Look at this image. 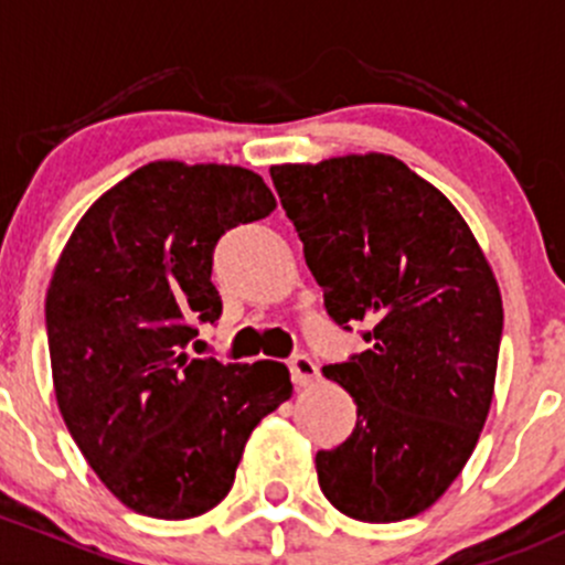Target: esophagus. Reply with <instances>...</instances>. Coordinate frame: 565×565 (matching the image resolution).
<instances>
[{
  "label": "esophagus",
  "mask_w": 565,
  "mask_h": 565,
  "mask_svg": "<svg viewBox=\"0 0 565 565\" xmlns=\"http://www.w3.org/2000/svg\"><path fill=\"white\" fill-rule=\"evenodd\" d=\"M288 367H290V381H294L296 386H310V383L318 377V364L312 362L307 353H296V356L288 362Z\"/></svg>",
  "instance_id": "1"
}]
</instances>
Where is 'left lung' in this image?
<instances>
[{
    "label": "left lung",
    "instance_id": "obj_1",
    "mask_svg": "<svg viewBox=\"0 0 565 565\" xmlns=\"http://www.w3.org/2000/svg\"><path fill=\"white\" fill-rule=\"evenodd\" d=\"M269 173L331 321L370 323L367 351L323 367L356 403V427L318 451V484L353 520H408L449 490L490 413L495 277L449 198L394 157Z\"/></svg>",
    "mask_w": 565,
    "mask_h": 565
}]
</instances>
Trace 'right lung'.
<instances>
[{
  "label": "right lung",
  "mask_w": 565,
  "mask_h": 565,
  "mask_svg": "<svg viewBox=\"0 0 565 565\" xmlns=\"http://www.w3.org/2000/svg\"><path fill=\"white\" fill-rule=\"evenodd\" d=\"M275 195L236 166L149 162L97 198L45 296L56 403L81 455L132 511L190 520L228 495L255 424L294 392L280 362L190 359L217 323L225 231Z\"/></svg>",
  "instance_id": "obj_1"
}]
</instances>
